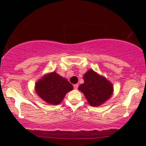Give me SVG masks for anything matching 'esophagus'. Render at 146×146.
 I'll use <instances>...</instances> for the list:
<instances>
[{
    "label": "esophagus",
    "instance_id": "esophagus-1",
    "mask_svg": "<svg viewBox=\"0 0 146 146\" xmlns=\"http://www.w3.org/2000/svg\"><path fill=\"white\" fill-rule=\"evenodd\" d=\"M73 88H74V89H78V84H75V85H73Z\"/></svg>",
    "mask_w": 146,
    "mask_h": 146
}]
</instances>
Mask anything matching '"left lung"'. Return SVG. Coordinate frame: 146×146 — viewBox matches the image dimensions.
<instances>
[{"mask_svg":"<svg viewBox=\"0 0 146 146\" xmlns=\"http://www.w3.org/2000/svg\"><path fill=\"white\" fill-rule=\"evenodd\" d=\"M83 80L84 83L78 87V89L84 94L90 105H101L112 95V84L93 70H88L84 75Z\"/></svg>","mask_w":146,"mask_h":146,"instance_id":"left-lung-1","label":"left lung"}]
</instances>
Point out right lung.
I'll use <instances>...</instances> for the list:
<instances>
[{
  "label": "right lung",
  "instance_id": "add662e5",
  "mask_svg": "<svg viewBox=\"0 0 146 146\" xmlns=\"http://www.w3.org/2000/svg\"><path fill=\"white\" fill-rule=\"evenodd\" d=\"M73 88L70 82L56 72L45 75L35 84V90L39 97L52 105L61 103L66 94Z\"/></svg>",
  "mask_w": 146,
  "mask_h": 146
}]
</instances>
